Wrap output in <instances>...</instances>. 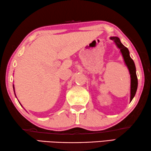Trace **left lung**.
Wrapping results in <instances>:
<instances>
[{
  "mask_svg": "<svg viewBox=\"0 0 151 151\" xmlns=\"http://www.w3.org/2000/svg\"><path fill=\"white\" fill-rule=\"evenodd\" d=\"M110 39L114 42L117 47L120 49V51L122 54L123 59H124L125 65L128 68L130 75V102L132 100L137 92L138 88V79L136 73V67L134 61L130 56V52L128 48L121 43L120 39L118 37H110Z\"/></svg>",
  "mask_w": 151,
  "mask_h": 151,
  "instance_id": "left-lung-1",
  "label": "left lung"
}]
</instances>
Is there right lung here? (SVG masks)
Returning a JSON list of instances; mask_svg holds the SVG:
<instances>
[{"instance_id": "add662e5", "label": "right lung", "mask_w": 151, "mask_h": 151, "mask_svg": "<svg viewBox=\"0 0 151 151\" xmlns=\"http://www.w3.org/2000/svg\"><path fill=\"white\" fill-rule=\"evenodd\" d=\"M13 90H14V95H15V96H16V94H15V91H14V84H13ZM16 98H17V96H16ZM20 104V103H19ZM21 106H22V105L21 104Z\"/></svg>"}]
</instances>
